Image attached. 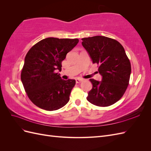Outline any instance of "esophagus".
Here are the masks:
<instances>
[{"label": "esophagus", "instance_id": "esophagus-1", "mask_svg": "<svg viewBox=\"0 0 151 151\" xmlns=\"http://www.w3.org/2000/svg\"><path fill=\"white\" fill-rule=\"evenodd\" d=\"M76 81V83H81V82L83 81V79H81V78L77 79Z\"/></svg>", "mask_w": 151, "mask_h": 151}]
</instances>
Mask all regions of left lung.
<instances>
[{
  "label": "left lung",
  "mask_w": 151,
  "mask_h": 151,
  "mask_svg": "<svg viewBox=\"0 0 151 151\" xmlns=\"http://www.w3.org/2000/svg\"><path fill=\"white\" fill-rule=\"evenodd\" d=\"M93 63L99 65L101 81L91 79L93 88L87 99L96 106H108L123 96L129 85L131 65L124 48L116 40L95 36L82 38Z\"/></svg>",
  "instance_id": "1"
}]
</instances>
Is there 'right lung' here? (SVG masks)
I'll use <instances>...</instances> for the list:
<instances>
[{"mask_svg": "<svg viewBox=\"0 0 151 151\" xmlns=\"http://www.w3.org/2000/svg\"><path fill=\"white\" fill-rule=\"evenodd\" d=\"M79 42L78 39L47 38L35 44L27 53L21 79L31 101L47 111L57 110L69 101L74 79H62L56 71Z\"/></svg>", "mask_w": 151, "mask_h": 151, "instance_id": "1", "label": "right lung"}]
</instances>
